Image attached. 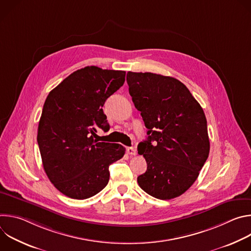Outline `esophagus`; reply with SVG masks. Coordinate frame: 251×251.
Wrapping results in <instances>:
<instances>
[{
	"label": "esophagus",
	"mask_w": 251,
	"mask_h": 251,
	"mask_svg": "<svg viewBox=\"0 0 251 251\" xmlns=\"http://www.w3.org/2000/svg\"><path fill=\"white\" fill-rule=\"evenodd\" d=\"M126 152L130 156H135L136 155V149L133 148V147H127L126 148Z\"/></svg>",
	"instance_id": "1"
}]
</instances>
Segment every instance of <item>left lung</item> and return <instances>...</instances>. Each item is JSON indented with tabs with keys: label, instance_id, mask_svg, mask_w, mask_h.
Masks as SVG:
<instances>
[{
	"label": "left lung",
	"instance_id": "left-lung-1",
	"mask_svg": "<svg viewBox=\"0 0 251 251\" xmlns=\"http://www.w3.org/2000/svg\"><path fill=\"white\" fill-rule=\"evenodd\" d=\"M127 83L149 135L138 145V154L147 162L138 184L156 199L181 196L195 183L208 157L204 112L187 86L174 77L129 71Z\"/></svg>",
	"mask_w": 251,
	"mask_h": 251
}]
</instances>
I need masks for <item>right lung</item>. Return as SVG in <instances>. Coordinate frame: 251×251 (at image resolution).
Here are the masks:
<instances>
[{
	"instance_id": "1",
	"label": "right lung",
	"mask_w": 251,
	"mask_h": 251,
	"mask_svg": "<svg viewBox=\"0 0 251 251\" xmlns=\"http://www.w3.org/2000/svg\"><path fill=\"white\" fill-rule=\"evenodd\" d=\"M123 70L86 66L63 79L48 95L38 129V144L50 181L63 195L85 200L109 181V166L125 148L98 142L97 128L108 131L102 107L125 81Z\"/></svg>"
}]
</instances>
